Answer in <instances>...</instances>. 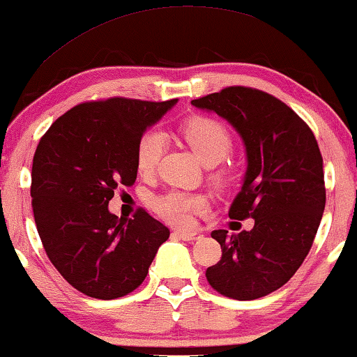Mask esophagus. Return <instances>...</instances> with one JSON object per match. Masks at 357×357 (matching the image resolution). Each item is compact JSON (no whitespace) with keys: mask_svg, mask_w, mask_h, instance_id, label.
<instances>
[{"mask_svg":"<svg viewBox=\"0 0 357 357\" xmlns=\"http://www.w3.org/2000/svg\"><path fill=\"white\" fill-rule=\"evenodd\" d=\"M175 235L180 236V238L185 240V241H193V240H198L201 234H198V231H187V230H175L174 231Z\"/></svg>","mask_w":357,"mask_h":357,"instance_id":"34e87169","label":"esophagus"}]
</instances>
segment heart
I'll return each instance as SVG.
<instances>
[{
    "label": "heart",
    "instance_id": "1",
    "mask_svg": "<svg viewBox=\"0 0 357 357\" xmlns=\"http://www.w3.org/2000/svg\"><path fill=\"white\" fill-rule=\"evenodd\" d=\"M183 140L206 166L220 162L231 149V137L219 121L209 117H193L183 123ZM164 138L158 130H149L138 140L135 148V169L142 177H151L162 154ZM208 201L201 195L185 191H167L153 199V209L161 219L172 225H191L195 214L204 213Z\"/></svg>",
    "mask_w": 357,
    "mask_h": 357
}]
</instances>
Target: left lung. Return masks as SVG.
Wrapping results in <instances>:
<instances>
[{"label": "left lung", "instance_id": "left-lung-1", "mask_svg": "<svg viewBox=\"0 0 357 357\" xmlns=\"http://www.w3.org/2000/svg\"><path fill=\"white\" fill-rule=\"evenodd\" d=\"M225 119L246 148L243 187L229 217L250 231L214 230L222 257L206 278L227 298L257 299L285 285L306 259L325 208L322 154L306 122L266 91L227 86L191 101Z\"/></svg>", "mask_w": 357, "mask_h": 357}]
</instances>
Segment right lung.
I'll return each instance as SVG.
<instances>
[{
    "instance_id": "1",
    "label": "right lung",
    "mask_w": 357,
    "mask_h": 357,
    "mask_svg": "<svg viewBox=\"0 0 357 357\" xmlns=\"http://www.w3.org/2000/svg\"><path fill=\"white\" fill-rule=\"evenodd\" d=\"M175 102H82L41 137L30 187L35 224L46 256L86 296L116 299L137 290L169 238L167 227L144 209L123 219L107 204L117 187L135 183L137 143Z\"/></svg>"
}]
</instances>
